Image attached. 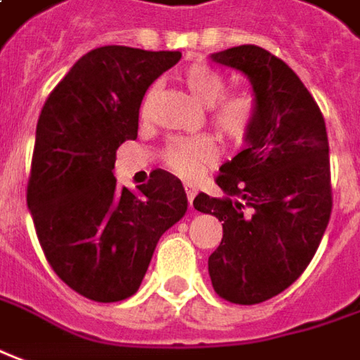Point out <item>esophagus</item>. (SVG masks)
I'll return each instance as SVG.
<instances>
[{
    "instance_id": "obj_1",
    "label": "esophagus",
    "mask_w": 360,
    "mask_h": 360,
    "mask_svg": "<svg viewBox=\"0 0 360 360\" xmlns=\"http://www.w3.org/2000/svg\"><path fill=\"white\" fill-rule=\"evenodd\" d=\"M197 191H199V187L195 183H185V193H187V199H189L191 205H193V199H195Z\"/></svg>"
}]
</instances>
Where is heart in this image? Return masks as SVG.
Here are the masks:
<instances>
[{
  "instance_id": "obj_1",
  "label": "heart",
  "mask_w": 360,
  "mask_h": 360,
  "mask_svg": "<svg viewBox=\"0 0 360 360\" xmlns=\"http://www.w3.org/2000/svg\"><path fill=\"white\" fill-rule=\"evenodd\" d=\"M183 86L191 96L202 106H209V118L212 126L231 141H242L250 134L256 120V98L250 92H231L223 94L224 82L219 72L202 63H193L183 68L179 75ZM155 94V86H151L143 96L139 116L146 120L149 116V106ZM219 151L214 139L209 136H191V138H173L163 148L165 165L179 173L183 177H199L207 165L217 160Z\"/></svg>"
}]
</instances>
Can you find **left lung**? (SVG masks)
Masks as SVG:
<instances>
[{"mask_svg": "<svg viewBox=\"0 0 360 360\" xmlns=\"http://www.w3.org/2000/svg\"><path fill=\"white\" fill-rule=\"evenodd\" d=\"M211 58L248 77L258 112L246 149L219 169L224 197L199 193L193 207L222 221L209 256L214 292L254 305L290 288L323 238L333 207L329 141L317 102L282 58L256 45Z\"/></svg>", "mask_w": 360, "mask_h": 360, "instance_id": "8db88e82", "label": "left lung"}]
</instances>
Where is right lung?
Returning a JSON list of instances; mask_svg holds the SVG:
<instances>
[{
    "label": "right lung",
    "mask_w": 360,
    "mask_h": 360,
    "mask_svg": "<svg viewBox=\"0 0 360 360\" xmlns=\"http://www.w3.org/2000/svg\"><path fill=\"white\" fill-rule=\"evenodd\" d=\"M179 51L100 46L78 58L49 94L37 122L27 207L46 262L92 302L138 292L161 234L187 212L175 175L151 171L138 193L120 189L116 149L138 138L149 84Z\"/></svg>",
    "instance_id": "1"
}]
</instances>
